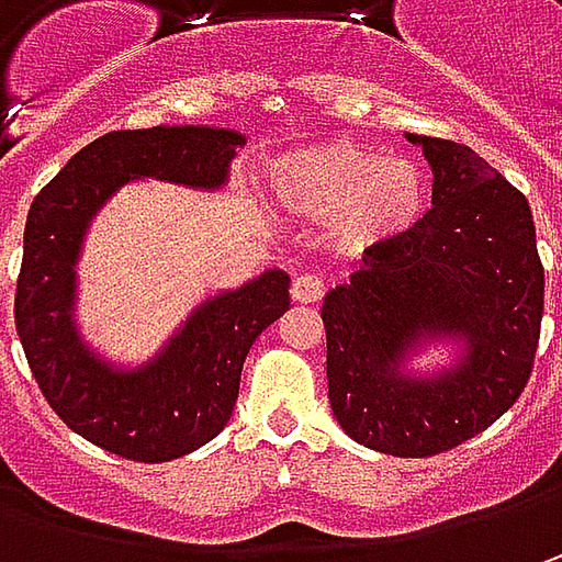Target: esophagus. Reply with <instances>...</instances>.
Returning <instances> with one entry per match:
<instances>
[{"label":"esophagus","instance_id":"esophagus-1","mask_svg":"<svg viewBox=\"0 0 562 562\" xmlns=\"http://www.w3.org/2000/svg\"><path fill=\"white\" fill-rule=\"evenodd\" d=\"M291 296L293 303H318L325 296V281L315 274H300V278H293Z\"/></svg>","mask_w":562,"mask_h":562}]
</instances>
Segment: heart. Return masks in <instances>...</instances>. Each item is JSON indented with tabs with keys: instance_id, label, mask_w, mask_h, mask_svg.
<instances>
[{
	"instance_id": "obj_1",
	"label": "heart",
	"mask_w": 562,
	"mask_h": 562,
	"mask_svg": "<svg viewBox=\"0 0 562 562\" xmlns=\"http://www.w3.org/2000/svg\"><path fill=\"white\" fill-rule=\"evenodd\" d=\"M271 203L303 222H328L331 244L347 256L394 247L428 212V178L403 156H384L366 143L300 146L266 168Z\"/></svg>"
}]
</instances>
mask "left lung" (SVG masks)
Here are the masks:
<instances>
[{
	"label": "left lung",
	"instance_id": "obj_1",
	"mask_svg": "<svg viewBox=\"0 0 562 562\" xmlns=\"http://www.w3.org/2000/svg\"><path fill=\"white\" fill-rule=\"evenodd\" d=\"M435 175L431 212L328 291V400L391 457H431L497 422L531 375L544 269L526 196L469 146L406 134ZM431 349L451 362L419 367Z\"/></svg>",
	"mask_w": 562,
	"mask_h": 562
}]
</instances>
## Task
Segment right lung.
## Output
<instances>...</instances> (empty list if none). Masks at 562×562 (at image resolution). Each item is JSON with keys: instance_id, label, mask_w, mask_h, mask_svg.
<instances>
[{"instance_id": "right-lung-1", "label": "right lung", "mask_w": 562, "mask_h": 562, "mask_svg": "<svg viewBox=\"0 0 562 562\" xmlns=\"http://www.w3.org/2000/svg\"><path fill=\"white\" fill-rule=\"evenodd\" d=\"M244 143L215 124L112 131L83 146L27 212L14 293L21 347L61 422L109 453L165 463L212 441L231 419L252 340L291 306V274L266 269L203 296L140 362L105 357L77 318L83 244L121 187L165 181L218 193Z\"/></svg>"}]
</instances>
